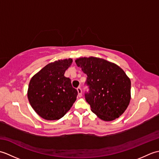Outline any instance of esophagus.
<instances>
[{
  "label": "esophagus",
  "instance_id": "1",
  "mask_svg": "<svg viewBox=\"0 0 159 159\" xmlns=\"http://www.w3.org/2000/svg\"><path fill=\"white\" fill-rule=\"evenodd\" d=\"M77 92H78V93H79V96L81 97L82 96V89L80 87H79L77 88Z\"/></svg>",
  "mask_w": 159,
  "mask_h": 159
}]
</instances>
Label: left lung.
I'll list each match as a JSON object with an SVG mask.
<instances>
[{"label":"left lung","instance_id":"left-lung-1","mask_svg":"<svg viewBox=\"0 0 159 159\" xmlns=\"http://www.w3.org/2000/svg\"><path fill=\"white\" fill-rule=\"evenodd\" d=\"M76 65L87 74L89 92L85 100L100 119L112 121L127 109L130 100L131 83L124 71L116 64L91 57L77 59Z\"/></svg>","mask_w":159,"mask_h":159}]
</instances>
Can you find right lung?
Returning <instances> with one entry per match:
<instances>
[{"label":"right lung","instance_id":"1","mask_svg":"<svg viewBox=\"0 0 159 159\" xmlns=\"http://www.w3.org/2000/svg\"><path fill=\"white\" fill-rule=\"evenodd\" d=\"M72 59L48 63L30 80L27 96L32 108L46 120H59L76 100L78 92L64 73Z\"/></svg>","mask_w":159,"mask_h":159}]
</instances>
